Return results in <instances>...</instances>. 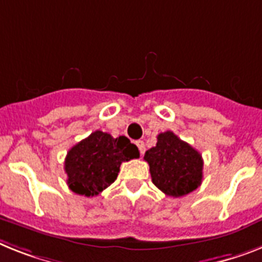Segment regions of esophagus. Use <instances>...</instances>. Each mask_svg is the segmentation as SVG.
I'll return each mask as SVG.
<instances>
[{"instance_id":"esophagus-1","label":"esophagus","mask_w":262,"mask_h":262,"mask_svg":"<svg viewBox=\"0 0 262 262\" xmlns=\"http://www.w3.org/2000/svg\"><path fill=\"white\" fill-rule=\"evenodd\" d=\"M136 145H137L138 149H140V153H141V155H144V153H145V144H144V141H141V140H140V141L136 142Z\"/></svg>"}]
</instances>
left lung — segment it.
<instances>
[{"label":"left lung","instance_id":"left-lung-1","mask_svg":"<svg viewBox=\"0 0 262 262\" xmlns=\"http://www.w3.org/2000/svg\"><path fill=\"white\" fill-rule=\"evenodd\" d=\"M144 160L149 164L153 184L166 195L182 197L201 185V155L173 132L160 133L157 144L146 150Z\"/></svg>","mask_w":262,"mask_h":262}]
</instances>
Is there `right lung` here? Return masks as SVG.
Wrapping results in <instances>:
<instances>
[{
	"instance_id": "obj_1",
	"label": "right lung",
	"mask_w": 262,
	"mask_h": 262,
	"mask_svg": "<svg viewBox=\"0 0 262 262\" xmlns=\"http://www.w3.org/2000/svg\"><path fill=\"white\" fill-rule=\"evenodd\" d=\"M140 157V151L125 136L93 132L76 144L65 158L68 185L77 194L93 197L117 179L122 162Z\"/></svg>"
}]
</instances>
